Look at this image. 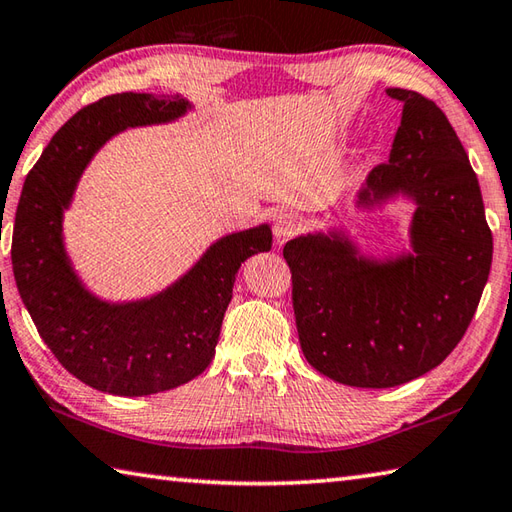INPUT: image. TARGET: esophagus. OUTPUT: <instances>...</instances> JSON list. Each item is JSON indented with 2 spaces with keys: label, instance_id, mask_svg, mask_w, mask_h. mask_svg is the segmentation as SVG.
Segmentation results:
<instances>
[{
  "label": "esophagus",
  "instance_id": "obj_1",
  "mask_svg": "<svg viewBox=\"0 0 512 512\" xmlns=\"http://www.w3.org/2000/svg\"><path fill=\"white\" fill-rule=\"evenodd\" d=\"M300 228H302V224H300V219H297L295 215H291V212H284V215H280L275 219V224H273V235H275V241L277 244H286L288 239L291 237H295L297 232H300Z\"/></svg>",
  "mask_w": 512,
  "mask_h": 512
}]
</instances>
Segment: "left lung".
<instances>
[{"label":"left lung","mask_w":512,"mask_h":512,"mask_svg":"<svg viewBox=\"0 0 512 512\" xmlns=\"http://www.w3.org/2000/svg\"><path fill=\"white\" fill-rule=\"evenodd\" d=\"M389 163L356 194L374 210L414 203L410 253L362 255L342 228L288 241L293 311L304 358L351 387H396L439 367L477 311L492 264V232L477 174L450 120L410 89Z\"/></svg>","instance_id":"left-lung-1"}]
</instances>
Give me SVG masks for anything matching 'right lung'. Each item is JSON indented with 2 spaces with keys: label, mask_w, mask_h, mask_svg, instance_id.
<instances>
[{
  "label": "right lung",
  "mask_w": 512,
  "mask_h": 512,
  "mask_svg": "<svg viewBox=\"0 0 512 512\" xmlns=\"http://www.w3.org/2000/svg\"><path fill=\"white\" fill-rule=\"evenodd\" d=\"M190 109L181 96L100 98L60 127L24 181L11 246L17 291L60 365L98 392L150 396L197 378L215 358L239 266L273 246L268 224L230 232L174 284L132 302L100 300L73 271L62 219L94 154L129 127Z\"/></svg>",
  "instance_id": "add662e5"
}]
</instances>
